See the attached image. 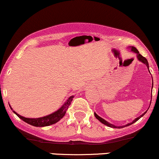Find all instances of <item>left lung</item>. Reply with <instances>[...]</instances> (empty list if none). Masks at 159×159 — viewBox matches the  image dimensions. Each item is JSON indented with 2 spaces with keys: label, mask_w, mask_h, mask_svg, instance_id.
Masks as SVG:
<instances>
[{
  "label": "left lung",
  "mask_w": 159,
  "mask_h": 159,
  "mask_svg": "<svg viewBox=\"0 0 159 159\" xmlns=\"http://www.w3.org/2000/svg\"><path fill=\"white\" fill-rule=\"evenodd\" d=\"M132 51H133V52H134V53H136L137 54V56H138V60H139L140 61H141V62H143V63H144V64H146L147 65V68L149 69V63H148V61H147V60L146 59L145 57H143L141 55V54H140L139 53V52H138V49H137L135 47H132ZM146 112H147V111H146ZM146 112L144 113V114H143L142 115H140V116H138V118H136L135 120H134V121L133 122H132V123H129V124H127V125H123V126H116V125H112V124H111V123H109L108 122H107L106 120H105L104 119H102V117H100L99 116H98L97 114H96V113H94V115H95V116H96V119H98V120H99L100 122H101L102 123H103V124H105V125H107V126H109V127H111V128H117V129H121V128H123V127H125V126H128V125H132V124H133L134 123H135L136 121H138V120L140 119V117H142V116H143L144 114H146Z\"/></svg>",
  "instance_id": "8db88e82"
}]
</instances>
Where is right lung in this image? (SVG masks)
<instances>
[{
  "mask_svg": "<svg viewBox=\"0 0 159 159\" xmlns=\"http://www.w3.org/2000/svg\"><path fill=\"white\" fill-rule=\"evenodd\" d=\"M72 98L73 96H71L69 97L67 101L66 102L64 105L62 106L61 108L59 109L58 111H57L56 112L53 113V114L48 115V116H43V117H40V118H26L24 117V116H20L19 114H18L17 113L13 111V112L17 115L18 116L25 121V123L30 124V125H34V126H36V127H43V126H48V125H52V124H54L57 122L59 121L60 120L62 119L64 116L66 112L67 109L69 105H70L71 102L72 101Z\"/></svg>",
  "mask_w": 159,
  "mask_h": 159,
  "instance_id": "add662e5",
  "label": "right lung"
}]
</instances>
